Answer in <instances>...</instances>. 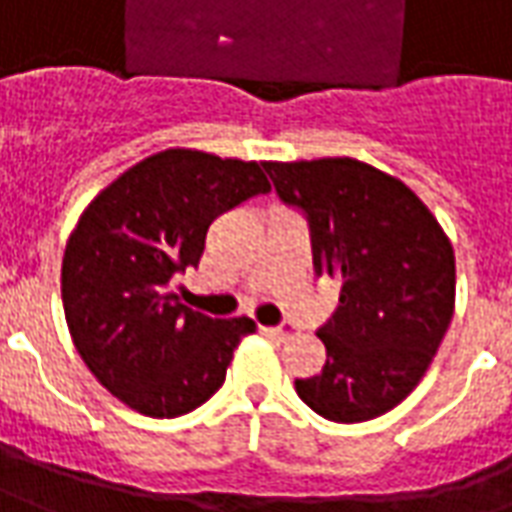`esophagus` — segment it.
<instances>
[{"label":"esophagus","instance_id":"esophagus-1","mask_svg":"<svg viewBox=\"0 0 512 512\" xmlns=\"http://www.w3.org/2000/svg\"><path fill=\"white\" fill-rule=\"evenodd\" d=\"M263 332L271 335V338H280V341L291 338V327H263Z\"/></svg>","mask_w":512,"mask_h":512}]
</instances>
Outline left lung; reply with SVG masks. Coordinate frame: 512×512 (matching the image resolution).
Instances as JSON below:
<instances>
[{
  "label": "left lung",
  "mask_w": 512,
  "mask_h": 512,
  "mask_svg": "<svg viewBox=\"0 0 512 512\" xmlns=\"http://www.w3.org/2000/svg\"><path fill=\"white\" fill-rule=\"evenodd\" d=\"M274 191L302 210L313 268L341 280L338 310L318 330L321 374L296 380L318 416L355 424L413 391L455 313V252L405 182L352 157L263 163Z\"/></svg>",
  "instance_id": "1"
}]
</instances>
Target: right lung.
Instances as JSON below:
<instances>
[{
	"mask_svg": "<svg viewBox=\"0 0 512 512\" xmlns=\"http://www.w3.org/2000/svg\"><path fill=\"white\" fill-rule=\"evenodd\" d=\"M268 191L255 160L166 149L85 207L63 255V310L85 366L127 407L177 418L224 385L255 321L191 310L171 282L199 266L216 216Z\"/></svg>",
	"mask_w": 512,
	"mask_h": 512,
	"instance_id": "add662e5",
	"label": "right lung"
}]
</instances>
